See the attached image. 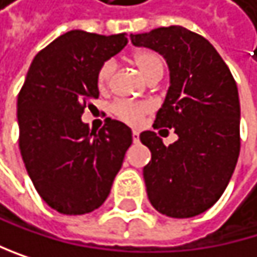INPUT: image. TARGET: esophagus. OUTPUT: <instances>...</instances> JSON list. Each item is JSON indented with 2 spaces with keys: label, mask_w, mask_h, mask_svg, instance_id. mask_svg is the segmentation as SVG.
<instances>
[{
  "label": "esophagus",
  "mask_w": 257,
  "mask_h": 257,
  "mask_svg": "<svg viewBox=\"0 0 257 257\" xmlns=\"http://www.w3.org/2000/svg\"><path fill=\"white\" fill-rule=\"evenodd\" d=\"M132 138H133V143H135V144L139 143V133H138V132H133V133H132Z\"/></svg>",
  "instance_id": "1"
}]
</instances>
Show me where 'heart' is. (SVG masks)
<instances>
[{"label":"heart","instance_id":"b5f03b06","mask_svg":"<svg viewBox=\"0 0 257 257\" xmlns=\"http://www.w3.org/2000/svg\"><path fill=\"white\" fill-rule=\"evenodd\" d=\"M132 59L135 66L150 81H158L164 73V59L159 53L153 50H138L133 53ZM114 70H116V64L111 59L104 61L99 66L96 72V84L101 90H107L111 85ZM111 111L114 116L124 121L125 124L136 127L152 111V105L144 101L119 99L111 105Z\"/></svg>","mask_w":257,"mask_h":257}]
</instances>
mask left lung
Masks as SVG:
<instances>
[{"instance_id": "left-lung-1", "label": "left lung", "mask_w": 257, "mask_h": 257, "mask_svg": "<svg viewBox=\"0 0 257 257\" xmlns=\"http://www.w3.org/2000/svg\"><path fill=\"white\" fill-rule=\"evenodd\" d=\"M130 38L169 62L172 84L153 127L175 128L178 135L169 147L155 132L139 135L152 152L144 167L147 196L165 216H198L222 196L239 158L236 81L216 49L185 27H159Z\"/></svg>"}]
</instances>
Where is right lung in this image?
Returning a JSON list of instances; mask_svg holds the SVG:
<instances>
[{"mask_svg": "<svg viewBox=\"0 0 257 257\" xmlns=\"http://www.w3.org/2000/svg\"><path fill=\"white\" fill-rule=\"evenodd\" d=\"M125 44L127 33H64L35 56L18 93L24 165L38 195L59 213L101 207L132 146L121 121L107 118L98 133L81 121L99 96V66Z\"/></svg>", "mask_w": 257, "mask_h": 257, "instance_id": "obj_1", "label": "right lung"}]
</instances>
